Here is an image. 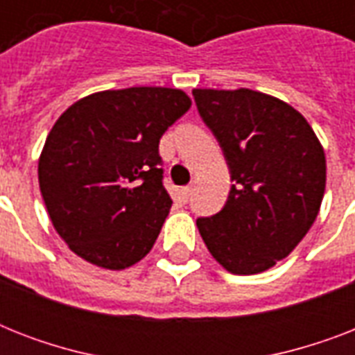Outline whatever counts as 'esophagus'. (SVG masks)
Wrapping results in <instances>:
<instances>
[{"mask_svg": "<svg viewBox=\"0 0 355 355\" xmlns=\"http://www.w3.org/2000/svg\"><path fill=\"white\" fill-rule=\"evenodd\" d=\"M189 195H191V186H186V188L180 189V197H182L184 202H188Z\"/></svg>", "mask_w": 355, "mask_h": 355, "instance_id": "obj_1", "label": "esophagus"}]
</instances>
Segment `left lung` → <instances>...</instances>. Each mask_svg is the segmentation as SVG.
I'll use <instances>...</instances> for the list:
<instances>
[{
	"label": "left lung",
	"mask_w": 355,
	"mask_h": 355,
	"mask_svg": "<svg viewBox=\"0 0 355 355\" xmlns=\"http://www.w3.org/2000/svg\"><path fill=\"white\" fill-rule=\"evenodd\" d=\"M193 97L234 182L225 208L199 217L197 228L228 272H263L289 256L317 219L324 149L302 114L272 96L205 88Z\"/></svg>",
	"instance_id": "left-lung-1"
}]
</instances>
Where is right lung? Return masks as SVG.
Here are the masks:
<instances>
[{
    "label": "right lung",
    "instance_id": "1",
    "mask_svg": "<svg viewBox=\"0 0 355 355\" xmlns=\"http://www.w3.org/2000/svg\"><path fill=\"white\" fill-rule=\"evenodd\" d=\"M191 107L182 90L134 86L73 103L53 125L38 182L53 227L103 269L138 263L173 200L162 184V134Z\"/></svg>",
    "mask_w": 355,
    "mask_h": 355
}]
</instances>
